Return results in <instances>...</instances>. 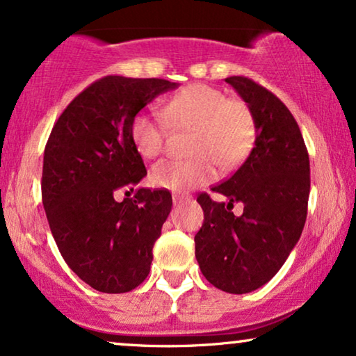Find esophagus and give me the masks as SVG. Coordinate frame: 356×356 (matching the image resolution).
<instances>
[{
  "label": "esophagus",
  "mask_w": 356,
  "mask_h": 356,
  "mask_svg": "<svg viewBox=\"0 0 356 356\" xmlns=\"http://www.w3.org/2000/svg\"><path fill=\"white\" fill-rule=\"evenodd\" d=\"M188 200H191V197H182V195H174V197H172L174 205H181V203L188 202Z\"/></svg>",
  "instance_id": "esophagus-1"
}]
</instances>
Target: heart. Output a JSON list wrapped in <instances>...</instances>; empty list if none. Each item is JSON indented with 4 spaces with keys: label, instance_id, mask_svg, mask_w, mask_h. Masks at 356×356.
I'll use <instances>...</instances> for the list:
<instances>
[{
    "label": "heart",
    "instance_id": "b5f03b06",
    "mask_svg": "<svg viewBox=\"0 0 356 356\" xmlns=\"http://www.w3.org/2000/svg\"><path fill=\"white\" fill-rule=\"evenodd\" d=\"M164 118L140 112L130 123L135 149L146 159L164 149L169 125L193 130L191 161H159L149 170L151 186L188 192L207 186L216 175L215 164L231 170L243 163L255 138V122L243 101L227 99L220 89L191 84L174 94L163 108Z\"/></svg>",
    "mask_w": 356,
    "mask_h": 356
}]
</instances>
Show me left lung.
<instances>
[{"label": "left lung", "instance_id": "8db88e82", "mask_svg": "<svg viewBox=\"0 0 356 356\" xmlns=\"http://www.w3.org/2000/svg\"><path fill=\"white\" fill-rule=\"evenodd\" d=\"M225 81L254 115V148L241 168L211 188L227 197L213 202L200 193L203 225L195 257L203 277L226 293L243 295L272 280L295 248L307 215L309 154L295 117L280 99L244 76ZM243 202V215L230 211Z\"/></svg>", "mask_w": 356, "mask_h": 356}]
</instances>
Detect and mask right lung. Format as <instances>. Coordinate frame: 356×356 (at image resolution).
<instances>
[{"label": "right lung", "instance_id": "right-lung-1", "mask_svg": "<svg viewBox=\"0 0 356 356\" xmlns=\"http://www.w3.org/2000/svg\"><path fill=\"white\" fill-rule=\"evenodd\" d=\"M175 88L168 79L106 76L68 104L47 141L42 202L50 231L68 267L97 291H131L149 273L172 197L138 188L118 202L115 193L134 192L146 175L131 120Z\"/></svg>", "mask_w": 356, "mask_h": 356}]
</instances>
